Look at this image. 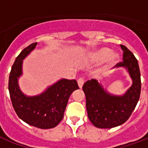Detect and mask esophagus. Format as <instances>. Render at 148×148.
I'll list each match as a JSON object with an SVG mask.
<instances>
[{
	"instance_id": "obj_1",
	"label": "esophagus",
	"mask_w": 148,
	"mask_h": 148,
	"mask_svg": "<svg viewBox=\"0 0 148 148\" xmlns=\"http://www.w3.org/2000/svg\"><path fill=\"white\" fill-rule=\"evenodd\" d=\"M77 84H78V86L82 88V86H83L84 84V78L82 77H80L78 79H77Z\"/></svg>"
}]
</instances>
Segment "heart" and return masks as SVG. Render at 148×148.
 <instances>
[{
  "instance_id": "1",
  "label": "heart",
  "mask_w": 148,
  "mask_h": 148,
  "mask_svg": "<svg viewBox=\"0 0 148 148\" xmlns=\"http://www.w3.org/2000/svg\"><path fill=\"white\" fill-rule=\"evenodd\" d=\"M111 51L109 48H101L97 51L93 55V60L95 62H101L105 60L106 58L108 60L109 65H113L117 61L118 56L116 54H110Z\"/></svg>"
}]
</instances>
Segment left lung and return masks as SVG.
Here are the masks:
<instances>
[{"instance_id":"8db88e82","label":"left lung","mask_w":148,"mask_h":148,"mask_svg":"<svg viewBox=\"0 0 148 148\" xmlns=\"http://www.w3.org/2000/svg\"><path fill=\"white\" fill-rule=\"evenodd\" d=\"M121 47L123 50V62L115 66L126 67L130 74L133 83L127 93L122 97L110 95L94 79L86 82L82 86L88 117L99 128H112L124 124L130 117L140 99L141 80L138 61L125 46L121 45Z\"/></svg>"}]
</instances>
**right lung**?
<instances>
[{
  "label": "right lung",
  "instance_id": "right-lung-1",
  "mask_svg": "<svg viewBox=\"0 0 148 148\" xmlns=\"http://www.w3.org/2000/svg\"><path fill=\"white\" fill-rule=\"evenodd\" d=\"M36 45L34 42L27 46L16 57L9 74L8 90L18 116L32 126L47 129L57 126L62 120L69 97L79 87L74 79H62L39 96L26 97L21 93L17 78L22 74V62Z\"/></svg>",
  "mask_w": 148,
  "mask_h": 148
}]
</instances>
